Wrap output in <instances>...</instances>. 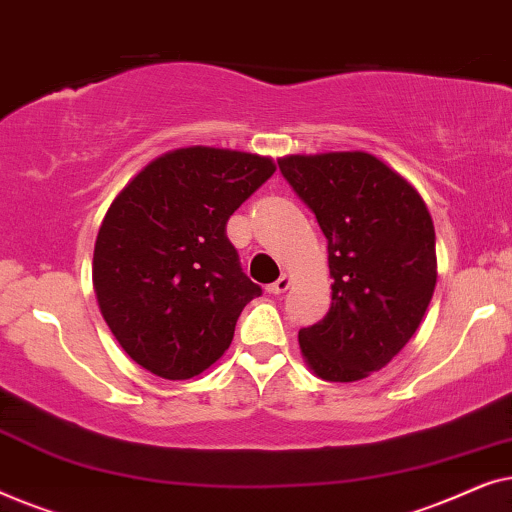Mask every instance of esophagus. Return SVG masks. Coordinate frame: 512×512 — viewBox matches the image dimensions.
<instances>
[{"mask_svg":"<svg viewBox=\"0 0 512 512\" xmlns=\"http://www.w3.org/2000/svg\"><path fill=\"white\" fill-rule=\"evenodd\" d=\"M289 286H291V277L289 275H282V277L277 279V282H272L268 286V291L275 293V296H282V293L289 291Z\"/></svg>","mask_w":512,"mask_h":512,"instance_id":"esophagus-1","label":"esophagus"}]
</instances>
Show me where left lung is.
Listing matches in <instances>:
<instances>
[{
  "label": "left lung",
  "mask_w": 512,
  "mask_h": 512,
  "mask_svg": "<svg viewBox=\"0 0 512 512\" xmlns=\"http://www.w3.org/2000/svg\"><path fill=\"white\" fill-rule=\"evenodd\" d=\"M279 172L328 242L331 307L300 328L307 366L356 382L408 345L436 289V230L422 195L363 151L286 156Z\"/></svg>",
  "instance_id": "8db88e82"
}]
</instances>
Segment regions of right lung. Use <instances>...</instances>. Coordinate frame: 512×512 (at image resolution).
Listing matches in <instances>:
<instances>
[{"mask_svg": "<svg viewBox=\"0 0 512 512\" xmlns=\"http://www.w3.org/2000/svg\"><path fill=\"white\" fill-rule=\"evenodd\" d=\"M272 174V158L188 146L153 160L116 195L97 233L93 286L132 361L188 380L230 347L261 286L242 272L226 223Z\"/></svg>", "mask_w": 512, "mask_h": 512, "instance_id": "1", "label": "right lung"}]
</instances>
